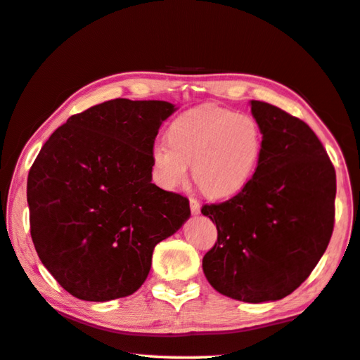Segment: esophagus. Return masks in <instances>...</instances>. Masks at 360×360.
<instances>
[{
  "instance_id": "34e87169",
  "label": "esophagus",
  "mask_w": 360,
  "mask_h": 360,
  "mask_svg": "<svg viewBox=\"0 0 360 360\" xmlns=\"http://www.w3.org/2000/svg\"><path fill=\"white\" fill-rule=\"evenodd\" d=\"M191 211L192 214L200 213V202H198L197 198H191Z\"/></svg>"
}]
</instances>
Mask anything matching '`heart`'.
Masks as SVG:
<instances>
[{
	"label": "heart",
	"mask_w": 360,
	"mask_h": 360,
	"mask_svg": "<svg viewBox=\"0 0 360 360\" xmlns=\"http://www.w3.org/2000/svg\"><path fill=\"white\" fill-rule=\"evenodd\" d=\"M262 150L264 134L253 117L208 104L174 118L168 141L152 146V174L160 187L173 191L187 181L192 163L205 195L227 198L252 181Z\"/></svg>",
	"instance_id": "heart-1"
}]
</instances>
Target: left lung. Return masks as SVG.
I'll list each match as a JSON object with an SVG mask.
<instances>
[{
	"mask_svg": "<svg viewBox=\"0 0 360 360\" xmlns=\"http://www.w3.org/2000/svg\"><path fill=\"white\" fill-rule=\"evenodd\" d=\"M264 150L252 181L227 202L203 205L218 242L203 256L216 292L245 303L277 301L303 283L335 224V168L303 120L252 101Z\"/></svg>",
	"mask_w": 360,
	"mask_h": 360,
	"instance_id": "8db88e82",
	"label": "left lung"
}]
</instances>
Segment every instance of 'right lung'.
Wrapping results in <instances>:
<instances>
[{
	"mask_svg": "<svg viewBox=\"0 0 360 360\" xmlns=\"http://www.w3.org/2000/svg\"><path fill=\"white\" fill-rule=\"evenodd\" d=\"M176 107L112 99L57 128L27 181L30 233L43 266L75 298L133 295L158 242L189 219V200L152 184L150 150Z\"/></svg>",
	"mask_w": 360,
	"mask_h": 360,
	"instance_id": "1",
	"label": "right lung"
}]
</instances>
